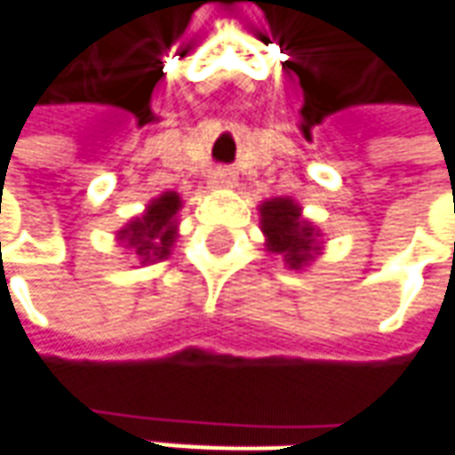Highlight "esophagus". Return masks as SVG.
I'll return each instance as SVG.
<instances>
[{"instance_id":"esophagus-1","label":"esophagus","mask_w":455,"mask_h":455,"mask_svg":"<svg viewBox=\"0 0 455 455\" xmlns=\"http://www.w3.org/2000/svg\"><path fill=\"white\" fill-rule=\"evenodd\" d=\"M212 184H214V187H234V174H231L228 169H219V172H214V176H212Z\"/></svg>"}]
</instances>
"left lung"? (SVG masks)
<instances>
[{
    "instance_id": "8db88e82",
    "label": "left lung",
    "mask_w": 455,
    "mask_h": 455,
    "mask_svg": "<svg viewBox=\"0 0 455 455\" xmlns=\"http://www.w3.org/2000/svg\"><path fill=\"white\" fill-rule=\"evenodd\" d=\"M261 228L268 251L281 253L291 268H301L316 251V231L301 219V209L291 199H271L261 204Z\"/></svg>"
}]
</instances>
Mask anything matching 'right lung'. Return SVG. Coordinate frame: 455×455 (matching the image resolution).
<instances>
[{
  "label": "right lung",
  "mask_w": 455,
  "mask_h": 455,
  "mask_svg": "<svg viewBox=\"0 0 455 455\" xmlns=\"http://www.w3.org/2000/svg\"><path fill=\"white\" fill-rule=\"evenodd\" d=\"M181 206V199L174 191H166L159 199H154L147 209V214L139 216L122 231V239L147 261L166 259L172 251L176 236V212Z\"/></svg>",
  "instance_id": "add662e5"
}]
</instances>
